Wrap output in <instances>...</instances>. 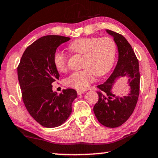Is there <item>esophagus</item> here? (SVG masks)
Listing matches in <instances>:
<instances>
[{"label":"esophagus","instance_id":"obj_1","mask_svg":"<svg viewBox=\"0 0 158 158\" xmlns=\"http://www.w3.org/2000/svg\"><path fill=\"white\" fill-rule=\"evenodd\" d=\"M77 94H79V95H80V94L85 93V90H81V89H77Z\"/></svg>","mask_w":158,"mask_h":158}]
</instances>
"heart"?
Wrapping results in <instances>:
<instances>
[{"instance_id":"1","label":"heart","mask_w":158,"mask_h":158,"mask_svg":"<svg viewBox=\"0 0 158 158\" xmlns=\"http://www.w3.org/2000/svg\"><path fill=\"white\" fill-rule=\"evenodd\" d=\"M69 49L75 54L83 55V69L73 72L65 80L68 87L85 89L94 81L95 76L106 74L112 69L116 56L117 48L110 37H87L78 38L69 45ZM55 68L59 72L66 71L68 56L56 50L52 56Z\"/></svg>"}]
</instances>
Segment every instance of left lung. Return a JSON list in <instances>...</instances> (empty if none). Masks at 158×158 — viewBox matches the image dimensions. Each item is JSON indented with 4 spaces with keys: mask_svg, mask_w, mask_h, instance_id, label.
<instances>
[{
    "mask_svg": "<svg viewBox=\"0 0 158 158\" xmlns=\"http://www.w3.org/2000/svg\"><path fill=\"white\" fill-rule=\"evenodd\" d=\"M113 37L118 50V60L108 80L98 85V101L93 110L98 121L109 128H115L124 123L133 113L139 94L140 74L139 61L131 45L123 35L106 29ZM127 76L130 86V94L123 98L116 97L111 89L117 78Z\"/></svg>",
    "mask_w": 158,
    "mask_h": 158,
    "instance_id": "obj_1",
    "label": "left lung"
}]
</instances>
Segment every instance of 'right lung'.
I'll use <instances>...</instances> for the list:
<instances>
[{
  "label": "right lung",
  "instance_id": "add662e5",
  "mask_svg": "<svg viewBox=\"0 0 158 158\" xmlns=\"http://www.w3.org/2000/svg\"><path fill=\"white\" fill-rule=\"evenodd\" d=\"M69 37L60 35L42 37L29 45L17 67L22 100L27 111L37 123L46 128L60 126L71 113L76 90L66 89L58 95L52 84L59 79L52 56Z\"/></svg>",
  "mask_w": 158,
  "mask_h": 158
}]
</instances>
